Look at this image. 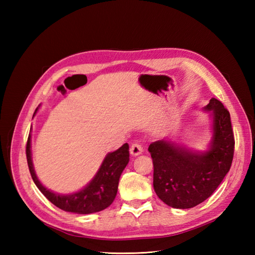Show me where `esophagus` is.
Listing matches in <instances>:
<instances>
[{
    "label": "esophagus",
    "mask_w": 255,
    "mask_h": 255,
    "mask_svg": "<svg viewBox=\"0 0 255 255\" xmlns=\"http://www.w3.org/2000/svg\"><path fill=\"white\" fill-rule=\"evenodd\" d=\"M142 152H143V148H142L141 144L133 143L130 147V154L132 156H138V155L141 154Z\"/></svg>",
    "instance_id": "34e87169"
}]
</instances>
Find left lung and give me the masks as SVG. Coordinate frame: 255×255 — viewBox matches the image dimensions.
<instances>
[{
    "label": "left lung",
    "instance_id": "1",
    "mask_svg": "<svg viewBox=\"0 0 255 255\" xmlns=\"http://www.w3.org/2000/svg\"><path fill=\"white\" fill-rule=\"evenodd\" d=\"M204 111L209 113L213 132L207 150L189 149L170 138L149 145L154 191L170 207L188 209L203 203L230 170L235 152L230 114L216 99Z\"/></svg>",
    "mask_w": 255,
    "mask_h": 255
}]
</instances>
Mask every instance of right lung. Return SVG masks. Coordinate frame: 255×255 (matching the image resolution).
<instances>
[{"label": "right lung", "instance_id": "right-lung-1", "mask_svg": "<svg viewBox=\"0 0 255 255\" xmlns=\"http://www.w3.org/2000/svg\"><path fill=\"white\" fill-rule=\"evenodd\" d=\"M38 108L34 113V116ZM32 116V117H34ZM31 130V128H30ZM31 134L29 133L26 145V156L30 175L36 186L45 195L48 200L64 211L80 215H88L107 208L115 199L119 178L129 162V145L123 144L114 152L107 153L99 171L92 181L82 189L71 194H59L42 185L37 177L31 159Z\"/></svg>", "mask_w": 255, "mask_h": 255}]
</instances>
